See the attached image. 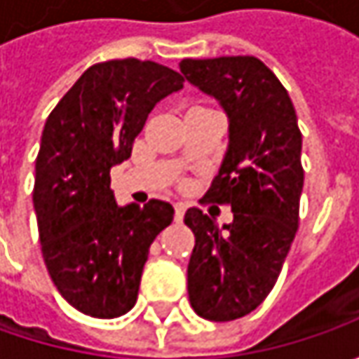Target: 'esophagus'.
Returning a JSON list of instances; mask_svg holds the SVG:
<instances>
[{
  "label": "esophagus",
  "instance_id": "obj_1",
  "mask_svg": "<svg viewBox=\"0 0 359 359\" xmlns=\"http://www.w3.org/2000/svg\"><path fill=\"white\" fill-rule=\"evenodd\" d=\"M173 210H175V222H182L184 219V212H186V205L184 203H175Z\"/></svg>",
  "mask_w": 359,
  "mask_h": 359
}]
</instances>
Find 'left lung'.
Returning a JSON list of instances; mask_svg holds the SVG:
<instances>
[{
	"label": "left lung",
	"instance_id": "obj_1",
	"mask_svg": "<svg viewBox=\"0 0 359 359\" xmlns=\"http://www.w3.org/2000/svg\"><path fill=\"white\" fill-rule=\"evenodd\" d=\"M180 72L229 119L228 151L205 198L229 203L233 222L219 228L198 208L184 222L196 236L189 304L210 322H231L268 297L296 238L302 131L285 88L254 55L184 60Z\"/></svg>",
	"mask_w": 359,
	"mask_h": 359
}]
</instances>
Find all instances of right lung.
Wrapping results in <instances>:
<instances>
[{"instance_id":"obj_1","label":"right lung","mask_w":359,"mask_h":359,"mask_svg":"<svg viewBox=\"0 0 359 359\" xmlns=\"http://www.w3.org/2000/svg\"><path fill=\"white\" fill-rule=\"evenodd\" d=\"M184 88L165 65L135 57L95 63L49 114L35 159L41 254L63 299L111 320L135 306L149 245L173 219L168 201L118 205L109 170L159 100Z\"/></svg>"}]
</instances>
